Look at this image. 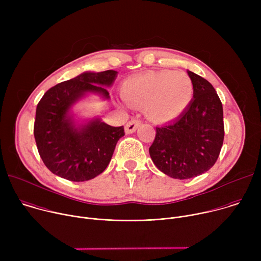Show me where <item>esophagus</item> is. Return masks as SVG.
Masks as SVG:
<instances>
[{
  "instance_id": "34e87169",
  "label": "esophagus",
  "mask_w": 261,
  "mask_h": 261,
  "mask_svg": "<svg viewBox=\"0 0 261 261\" xmlns=\"http://www.w3.org/2000/svg\"><path fill=\"white\" fill-rule=\"evenodd\" d=\"M140 125V122L138 120H131L129 121L126 126H125V132L127 134H131L133 132H135V130L139 127Z\"/></svg>"
}]
</instances>
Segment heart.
Wrapping results in <instances>:
<instances>
[{"instance_id": "1", "label": "heart", "mask_w": 261, "mask_h": 261, "mask_svg": "<svg viewBox=\"0 0 261 261\" xmlns=\"http://www.w3.org/2000/svg\"><path fill=\"white\" fill-rule=\"evenodd\" d=\"M121 95L129 106L143 108L148 120L165 124L177 119L188 107L193 85L184 72L148 71L127 80Z\"/></svg>"}]
</instances>
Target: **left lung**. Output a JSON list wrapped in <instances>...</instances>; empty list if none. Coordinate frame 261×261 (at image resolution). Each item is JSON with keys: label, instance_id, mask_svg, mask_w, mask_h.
I'll use <instances>...</instances> for the list:
<instances>
[{"label": "left lung", "instance_id": "left-lung-1", "mask_svg": "<svg viewBox=\"0 0 261 261\" xmlns=\"http://www.w3.org/2000/svg\"><path fill=\"white\" fill-rule=\"evenodd\" d=\"M193 99L172 123L156 128L150 156L163 173L178 179L195 177L216 163L224 140L223 107L214 87L188 71Z\"/></svg>", "mask_w": 261, "mask_h": 261}]
</instances>
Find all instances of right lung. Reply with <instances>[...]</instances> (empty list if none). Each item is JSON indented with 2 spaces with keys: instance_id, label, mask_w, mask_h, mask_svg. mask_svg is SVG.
Instances as JSON below:
<instances>
[{
  "instance_id": "add662e5",
  "label": "right lung",
  "mask_w": 261,
  "mask_h": 261,
  "mask_svg": "<svg viewBox=\"0 0 261 261\" xmlns=\"http://www.w3.org/2000/svg\"><path fill=\"white\" fill-rule=\"evenodd\" d=\"M118 72H85L50 88L36 108L34 136L45 166L56 175L84 181L102 173L109 164L124 127L94 119L76 127L71 107L88 93L109 98L104 87L114 84Z\"/></svg>"
}]
</instances>
